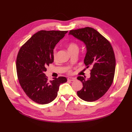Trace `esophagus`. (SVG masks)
<instances>
[{"label": "esophagus", "instance_id": "obj_1", "mask_svg": "<svg viewBox=\"0 0 132 132\" xmlns=\"http://www.w3.org/2000/svg\"><path fill=\"white\" fill-rule=\"evenodd\" d=\"M68 80H70V81H74L76 80L75 78H73V77H69L68 78Z\"/></svg>", "mask_w": 132, "mask_h": 132}]
</instances>
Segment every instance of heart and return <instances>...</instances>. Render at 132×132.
Returning <instances> with one entry per match:
<instances>
[{
  "label": "heart",
  "mask_w": 132,
  "mask_h": 132,
  "mask_svg": "<svg viewBox=\"0 0 132 132\" xmlns=\"http://www.w3.org/2000/svg\"><path fill=\"white\" fill-rule=\"evenodd\" d=\"M73 48H78V45L74 42H71L68 45V50H71V49H73ZM53 58L54 61L56 60L57 59V53H56V51L54 50L53 51ZM68 72L70 73H71V70L69 69Z\"/></svg>",
  "instance_id": "b5f03b06"
}]
</instances>
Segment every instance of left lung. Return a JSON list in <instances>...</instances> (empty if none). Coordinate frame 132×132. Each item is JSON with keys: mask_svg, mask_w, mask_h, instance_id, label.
Listing matches in <instances>:
<instances>
[{"mask_svg": "<svg viewBox=\"0 0 132 132\" xmlns=\"http://www.w3.org/2000/svg\"><path fill=\"white\" fill-rule=\"evenodd\" d=\"M69 35L85 44L87 51L84 63L87 68H91L89 79L85 80L80 76L77 78L83 85L77 95L85 101L97 100L106 94L113 81L116 59L113 48L110 42L93 28L70 30Z\"/></svg>", "mask_w": 132, "mask_h": 132, "instance_id": "8db88e82", "label": "left lung"}]
</instances>
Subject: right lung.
<instances>
[{
	"instance_id": "right-lung-1",
	"label": "right lung",
	"mask_w": 132,
	"mask_h": 132,
	"mask_svg": "<svg viewBox=\"0 0 132 132\" xmlns=\"http://www.w3.org/2000/svg\"><path fill=\"white\" fill-rule=\"evenodd\" d=\"M68 31L41 30L34 34L20 49L16 58V71L20 84L26 95L39 104H47L57 97L65 77L48 81L46 67L53 62V49Z\"/></svg>"
}]
</instances>
